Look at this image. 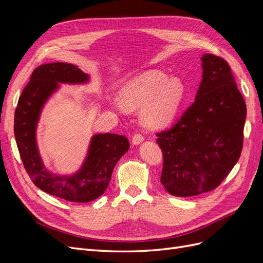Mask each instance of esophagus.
I'll use <instances>...</instances> for the list:
<instances>
[{"mask_svg": "<svg viewBox=\"0 0 263 263\" xmlns=\"http://www.w3.org/2000/svg\"><path fill=\"white\" fill-rule=\"evenodd\" d=\"M144 136H141L140 134H136V135H134V137H133V139H132V141H133V145H135V146H137V145H139V144H141L142 141H144Z\"/></svg>", "mask_w": 263, "mask_h": 263, "instance_id": "esophagus-1", "label": "esophagus"}]
</instances>
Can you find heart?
Listing matches in <instances>:
<instances>
[{
    "label": "heart",
    "instance_id": "b5f03b06",
    "mask_svg": "<svg viewBox=\"0 0 263 263\" xmlns=\"http://www.w3.org/2000/svg\"><path fill=\"white\" fill-rule=\"evenodd\" d=\"M184 93V84L179 78H166L161 71L150 70L127 82L121 98L113 99V105L121 113L141 108V124L148 129H159L176 116Z\"/></svg>",
    "mask_w": 263,
    "mask_h": 263
}]
</instances>
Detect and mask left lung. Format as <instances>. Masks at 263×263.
Instances as JSON below:
<instances>
[{
  "label": "left lung",
  "mask_w": 263,
  "mask_h": 263,
  "mask_svg": "<svg viewBox=\"0 0 263 263\" xmlns=\"http://www.w3.org/2000/svg\"><path fill=\"white\" fill-rule=\"evenodd\" d=\"M195 101L171 129L157 134L163 154L161 183L174 196H194L217 187L240 157L246 103L228 63L202 55Z\"/></svg>",
  "instance_id": "1"
}]
</instances>
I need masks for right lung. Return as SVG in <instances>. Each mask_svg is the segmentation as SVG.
Returning <instances> with one entry per match:
<instances>
[{"instance_id": "obj_1", "label": "right lung", "mask_w": 263, "mask_h": 263, "mask_svg": "<svg viewBox=\"0 0 263 263\" xmlns=\"http://www.w3.org/2000/svg\"><path fill=\"white\" fill-rule=\"evenodd\" d=\"M89 74L66 62L46 63L34 70L18 99L14 116V135L22 161L34 184L44 192L69 202L87 203L107 189L117 161L129 149L123 135L95 134L77 172L60 176L46 168L37 145V126L42 110L59 83L86 84Z\"/></svg>"}]
</instances>
